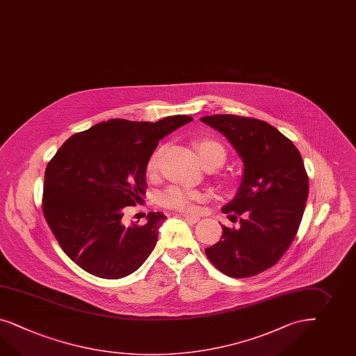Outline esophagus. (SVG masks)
Returning <instances> with one entry per match:
<instances>
[{
  "label": "esophagus",
  "instance_id": "esophagus-1",
  "mask_svg": "<svg viewBox=\"0 0 356 356\" xmlns=\"http://www.w3.org/2000/svg\"><path fill=\"white\" fill-rule=\"evenodd\" d=\"M183 218L185 220L188 221V222H191V224H195V222H198V221H200V216H197V215H188V213H183Z\"/></svg>",
  "mask_w": 356,
  "mask_h": 356
}]
</instances>
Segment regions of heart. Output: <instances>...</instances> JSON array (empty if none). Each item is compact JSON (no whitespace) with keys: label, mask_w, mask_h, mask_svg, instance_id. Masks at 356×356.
I'll use <instances>...</instances> for the list:
<instances>
[{"label":"heart","mask_w":356,"mask_h":356,"mask_svg":"<svg viewBox=\"0 0 356 356\" xmlns=\"http://www.w3.org/2000/svg\"><path fill=\"white\" fill-rule=\"evenodd\" d=\"M194 147L197 153L200 154L202 163H216L220 165L225 161V149L222 145L211 138H198L194 141ZM159 158H161V149H156L153 154L149 156L146 165H145V173L147 177H153L156 175L158 167H159ZM209 195L206 193L200 191L186 189L181 186L171 185L164 188L163 191L156 193V203L162 207L173 209L179 211L191 212L194 211L195 203L204 202L207 201Z\"/></svg>","instance_id":"b5f03b06"}]
</instances>
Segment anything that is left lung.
I'll list each match as a JSON object with an SVG mask.
<instances>
[{
	"mask_svg": "<svg viewBox=\"0 0 356 356\" xmlns=\"http://www.w3.org/2000/svg\"><path fill=\"white\" fill-rule=\"evenodd\" d=\"M225 136L245 170L234 200L221 211L238 228L222 227L220 241L204 252L224 275L251 277L270 268L294 240L308 197L302 155L288 137L267 122L245 116H203Z\"/></svg>",
	"mask_w": 356,
	"mask_h": 356,
	"instance_id": "obj_1",
	"label": "left lung"
}]
</instances>
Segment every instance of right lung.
<instances>
[{"label":"right lung","mask_w":356,"mask_h":356,"mask_svg":"<svg viewBox=\"0 0 356 356\" xmlns=\"http://www.w3.org/2000/svg\"><path fill=\"white\" fill-rule=\"evenodd\" d=\"M192 116L155 123L111 119L71 136L50 159L42 213L62 250L101 279L125 277L152 254L165 215L149 212L146 224L125 227L127 206L146 192L145 165L158 143Z\"/></svg>","instance_id":"right-lung-1"}]
</instances>
